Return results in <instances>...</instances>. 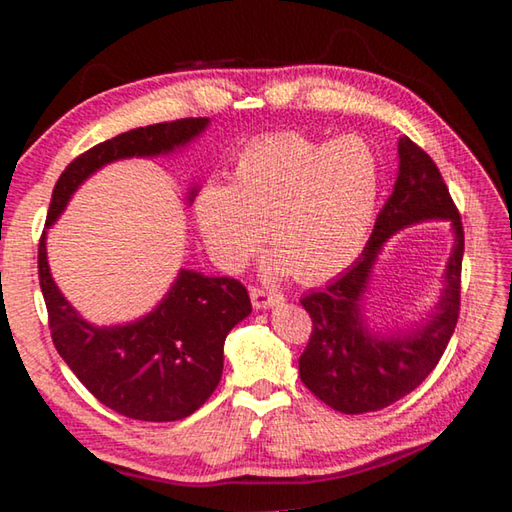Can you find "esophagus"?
<instances>
[{"label": "esophagus", "instance_id": "esophagus-1", "mask_svg": "<svg viewBox=\"0 0 512 512\" xmlns=\"http://www.w3.org/2000/svg\"><path fill=\"white\" fill-rule=\"evenodd\" d=\"M250 300H253V305L257 309H268V307H275L284 302V296L277 291L271 289H259V287H250Z\"/></svg>", "mask_w": 512, "mask_h": 512}]
</instances>
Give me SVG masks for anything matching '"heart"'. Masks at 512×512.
<instances>
[{
  "label": "heart",
  "mask_w": 512,
  "mask_h": 512,
  "mask_svg": "<svg viewBox=\"0 0 512 512\" xmlns=\"http://www.w3.org/2000/svg\"><path fill=\"white\" fill-rule=\"evenodd\" d=\"M379 185V158L363 137L277 133L237 155L228 187H203L196 221L223 266L244 264L266 230L268 271L325 280L366 244Z\"/></svg>",
  "instance_id": "1"
}]
</instances>
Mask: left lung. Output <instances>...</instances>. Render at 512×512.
Masks as SVG:
<instances>
[{
	"instance_id": "obj_1",
	"label": "left lung",
	"mask_w": 512,
	"mask_h": 512,
	"mask_svg": "<svg viewBox=\"0 0 512 512\" xmlns=\"http://www.w3.org/2000/svg\"><path fill=\"white\" fill-rule=\"evenodd\" d=\"M424 218H449L457 232L439 311L411 337L384 340L370 335L362 327L360 300L371 262L388 236ZM463 248L461 214L436 162L409 137H402L395 189L379 212L361 257L327 287L300 300L311 318L309 343L298 361L302 384L320 402L348 415L386 409L413 393L438 366L461 314Z\"/></svg>"
}]
</instances>
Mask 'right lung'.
<instances>
[{
    "mask_svg": "<svg viewBox=\"0 0 512 512\" xmlns=\"http://www.w3.org/2000/svg\"><path fill=\"white\" fill-rule=\"evenodd\" d=\"M205 126L207 117L162 121L92 146L60 173L45 225L58 219L76 187L103 164L173 151ZM38 277L60 357L103 406L142 422L183 420L201 409L221 381L225 336L253 309L235 277L180 271L167 298L146 318L124 327H92L51 280L45 230L38 244Z\"/></svg>",
    "mask_w": 512,
    "mask_h": 512,
    "instance_id": "right-lung-1",
    "label": "right lung"
}]
</instances>
